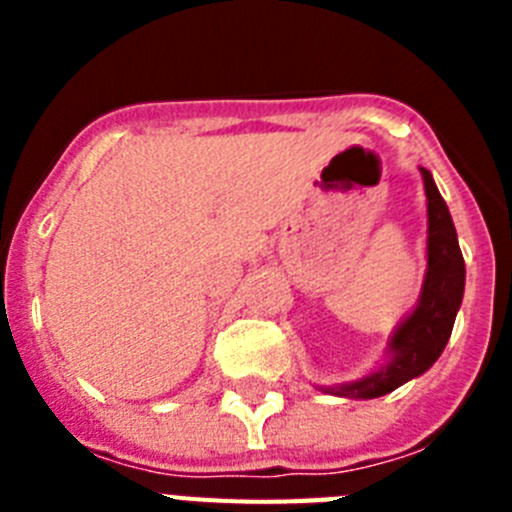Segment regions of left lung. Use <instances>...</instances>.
I'll list each match as a JSON object with an SVG mask.
<instances>
[{"label": "left lung", "instance_id": "left-lung-1", "mask_svg": "<svg viewBox=\"0 0 512 512\" xmlns=\"http://www.w3.org/2000/svg\"><path fill=\"white\" fill-rule=\"evenodd\" d=\"M428 197V269L418 307L402 320L390 338V361L356 382L333 384L325 392L351 400H372L397 390L400 384L420 377L436 364L449 343L456 312L464 297V256L456 241L454 220L443 202L431 171L420 169Z\"/></svg>", "mask_w": 512, "mask_h": 512}]
</instances>
